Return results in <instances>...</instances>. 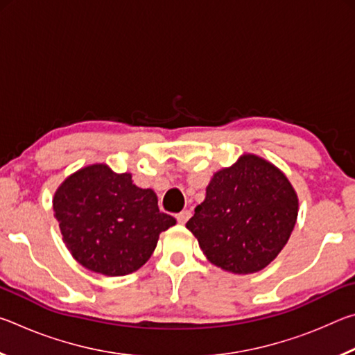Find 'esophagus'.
<instances>
[{"label": "esophagus", "instance_id": "esophagus-1", "mask_svg": "<svg viewBox=\"0 0 355 355\" xmlns=\"http://www.w3.org/2000/svg\"><path fill=\"white\" fill-rule=\"evenodd\" d=\"M189 218H191V211H189V209H183L182 213L177 214L178 224H186V222H188Z\"/></svg>", "mask_w": 355, "mask_h": 355}]
</instances>
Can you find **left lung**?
Masks as SVG:
<instances>
[{"label": "left lung", "instance_id": "obj_1", "mask_svg": "<svg viewBox=\"0 0 355 355\" xmlns=\"http://www.w3.org/2000/svg\"><path fill=\"white\" fill-rule=\"evenodd\" d=\"M297 219V196L277 167L244 155L214 173L207 197L186 222L209 261L252 274L280 254Z\"/></svg>", "mask_w": 355, "mask_h": 355}]
</instances>
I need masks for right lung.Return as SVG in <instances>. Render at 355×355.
Segmentation results:
<instances>
[{"mask_svg":"<svg viewBox=\"0 0 355 355\" xmlns=\"http://www.w3.org/2000/svg\"><path fill=\"white\" fill-rule=\"evenodd\" d=\"M53 209L75 260L110 277L137 271L152 257L159 233L177 222L159 211L152 189L137 188L130 173H114L105 164L65 180Z\"/></svg>","mask_w":355,"mask_h":355,"instance_id":"add662e5","label":"right lung"}]
</instances>
